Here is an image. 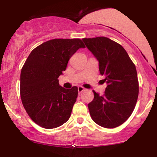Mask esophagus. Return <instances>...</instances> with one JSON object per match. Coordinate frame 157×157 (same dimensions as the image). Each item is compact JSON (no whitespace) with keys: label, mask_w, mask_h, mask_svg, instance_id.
I'll return each instance as SVG.
<instances>
[{"label":"esophagus","mask_w":157,"mask_h":157,"mask_svg":"<svg viewBox=\"0 0 157 157\" xmlns=\"http://www.w3.org/2000/svg\"><path fill=\"white\" fill-rule=\"evenodd\" d=\"M83 91H85V89L83 87H82V86H78V92H79V94L82 93Z\"/></svg>","instance_id":"34e87169"}]
</instances>
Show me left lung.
I'll list each match as a JSON object with an SVG mask.
<instances>
[{
    "instance_id": "8db88e82",
    "label": "left lung",
    "mask_w": 157,
    "mask_h": 157,
    "mask_svg": "<svg viewBox=\"0 0 157 157\" xmlns=\"http://www.w3.org/2000/svg\"><path fill=\"white\" fill-rule=\"evenodd\" d=\"M86 47L99 61V70L107 82L103 95L93 91L88 105L97 125L113 128L124 123L134 111L139 94L136 66L120 44L105 37L83 38Z\"/></svg>"
}]
</instances>
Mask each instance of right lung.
<instances>
[{
  "mask_svg": "<svg viewBox=\"0 0 157 157\" xmlns=\"http://www.w3.org/2000/svg\"><path fill=\"white\" fill-rule=\"evenodd\" d=\"M80 48V39H53L32 50L21 72L20 92L29 117L44 128L59 127L68 121L77 100V86L64 89L58 77Z\"/></svg>",
  "mask_w": 157,
  "mask_h": 157,
  "instance_id": "obj_1",
  "label": "right lung"
}]
</instances>
